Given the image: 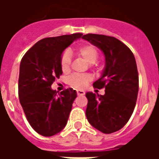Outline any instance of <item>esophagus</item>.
<instances>
[{"label": "esophagus", "mask_w": 159, "mask_h": 159, "mask_svg": "<svg viewBox=\"0 0 159 159\" xmlns=\"http://www.w3.org/2000/svg\"><path fill=\"white\" fill-rule=\"evenodd\" d=\"M76 93H77V95H84L85 92L83 90H76Z\"/></svg>", "instance_id": "1"}]
</instances>
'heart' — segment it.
I'll return each mask as SVG.
<instances>
[{"mask_svg":"<svg viewBox=\"0 0 159 159\" xmlns=\"http://www.w3.org/2000/svg\"><path fill=\"white\" fill-rule=\"evenodd\" d=\"M76 53L83 58L88 64L92 65L96 62L99 58V52L92 45H83L76 49ZM60 68L64 73H67L70 67V56L69 52H64L60 57ZM92 77L88 74H73L68 78V83L70 86L76 89H83L89 83Z\"/></svg>","mask_w":159,"mask_h":159,"instance_id":"obj_1","label":"heart"}]
</instances>
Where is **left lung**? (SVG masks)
Masks as SVG:
<instances>
[{
    "label": "left lung",
    "mask_w": 159,
    "mask_h": 159,
    "mask_svg": "<svg viewBox=\"0 0 159 159\" xmlns=\"http://www.w3.org/2000/svg\"><path fill=\"white\" fill-rule=\"evenodd\" d=\"M103 52L106 65L100 78L93 83L105 88V94L86 93V117L89 123L104 134L121 129L129 120L139 91V76L133 52L115 37L87 34L82 37Z\"/></svg>",
    "instance_id": "obj_1"
}]
</instances>
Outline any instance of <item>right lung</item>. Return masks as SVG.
Segmentation results:
<instances>
[{
	"label": "right lung",
	"instance_id": "right-lung-1",
	"mask_svg": "<svg viewBox=\"0 0 159 159\" xmlns=\"http://www.w3.org/2000/svg\"><path fill=\"white\" fill-rule=\"evenodd\" d=\"M82 36V33H76L40 40L21 59L19 101L30 126L41 135L52 136L67 123L76 98V90L67 89L57 93L51 85L62 75L61 54Z\"/></svg>",
	"mask_w": 159,
	"mask_h": 159
}]
</instances>
